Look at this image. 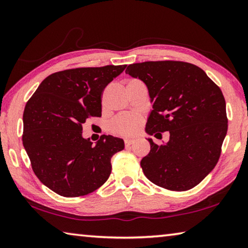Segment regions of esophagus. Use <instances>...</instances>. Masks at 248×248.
Wrapping results in <instances>:
<instances>
[{
  "instance_id": "1",
  "label": "esophagus",
  "mask_w": 248,
  "mask_h": 248,
  "mask_svg": "<svg viewBox=\"0 0 248 248\" xmlns=\"http://www.w3.org/2000/svg\"><path fill=\"white\" fill-rule=\"evenodd\" d=\"M134 141H136L134 139H125L124 140V144L127 145V146H129V145H131L132 143H134Z\"/></svg>"
}]
</instances>
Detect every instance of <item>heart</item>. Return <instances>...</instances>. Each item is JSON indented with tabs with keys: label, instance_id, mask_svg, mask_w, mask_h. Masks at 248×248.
I'll return each mask as SVG.
<instances>
[{
	"label": "heart",
	"instance_id": "b5f03b06",
	"mask_svg": "<svg viewBox=\"0 0 248 248\" xmlns=\"http://www.w3.org/2000/svg\"><path fill=\"white\" fill-rule=\"evenodd\" d=\"M142 125V118L136 115H120L110 124L112 131L123 136H131L137 133Z\"/></svg>",
	"mask_w": 248,
	"mask_h": 248
}]
</instances>
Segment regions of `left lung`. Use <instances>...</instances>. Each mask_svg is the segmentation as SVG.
<instances>
[{
	"label": "left lung",
	"mask_w": 248,
	"mask_h": 248,
	"mask_svg": "<svg viewBox=\"0 0 248 248\" xmlns=\"http://www.w3.org/2000/svg\"><path fill=\"white\" fill-rule=\"evenodd\" d=\"M125 73L148 87L153 106L145 132L158 139L159 132L170 131L162 145L148 138L150 153L141 159L144 175L165 189H191L215 169L228 132L220 87L199 66L182 61L133 63Z\"/></svg>",
	"instance_id": "8db88e82"
}]
</instances>
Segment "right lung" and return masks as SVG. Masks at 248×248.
<instances>
[{"label": "right lung", "mask_w": 248, "mask_h": 248, "mask_svg": "<svg viewBox=\"0 0 248 248\" xmlns=\"http://www.w3.org/2000/svg\"><path fill=\"white\" fill-rule=\"evenodd\" d=\"M125 65L78 68L46 78L23 115V144L33 173L63 197L91 194L108 179L112 155L123 139L102 136L93 145L82 137V124L102 116V93Z\"/></svg>", "instance_id": "1"}]
</instances>
